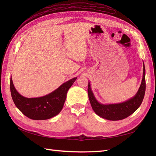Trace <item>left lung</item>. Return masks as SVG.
I'll list each match as a JSON object with an SVG mask.
<instances>
[{"mask_svg":"<svg viewBox=\"0 0 156 156\" xmlns=\"http://www.w3.org/2000/svg\"><path fill=\"white\" fill-rule=\"evenodd\" d=\"M145 92V70L144 63L143 78L140 87L133 98L129 100L118 104L103 105L98 102L92 92L90 84L88 82V94L90 105L95 113L99 117L110 121L122 120L128 117L140 107L144 100Z\"/></svg>","mask_w":156,"mask_h":156,"instance_id":"1","label":"left lung"}]
</instances>
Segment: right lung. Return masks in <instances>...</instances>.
<instances>
[{
    "instance_id": "1",
    "label": "right lung",
    "mask_w": 156,
    "mask_h": 156,
    "mask_svg": "<svg viewBox=\"0 0 156 156\" xmlns=\"http://www.w3.org/2000/svg\"><path fill=\"white\" fill-rule=\"evenodd\" d=\"M77 78H74L62 84L54 92L38 98H26L16 91L12 78L10 88L12 101L19 110L26 117L34 120H45L54 117L64 107L69 88Z\"/></svg>"
}]
</instances>
